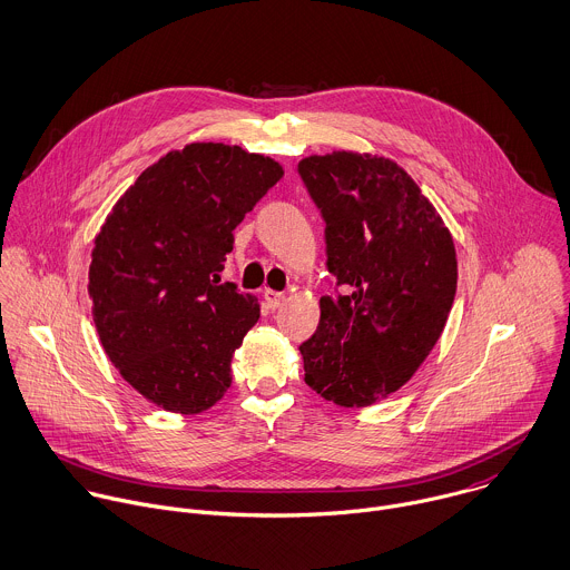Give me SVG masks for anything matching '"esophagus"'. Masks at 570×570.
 I'll list each match as a JSON object with an SVG mask.
<instances>
[{
  "label": "esophagus",
  "mask_w": 570,
  "mask_h": 570,
  "mask_svg": "<svg viewBox=\"0 0 570 570\" xmlns=\"http://www.w3.org/2000/svg\"><path fill=\"white\" fill-rule=\"evenodd\" d=\"M263 296H265V303H267L269 309H276V307H281L285 303V294L274 292V289H265Z\"/></svg>",
  "instance_id": "obj_1"
}]
</instances>
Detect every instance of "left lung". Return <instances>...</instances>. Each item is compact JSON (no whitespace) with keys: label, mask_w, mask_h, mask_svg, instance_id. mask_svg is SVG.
<instances>
[{"label":"left lung","mask_w":570,"mask_h":570,"mask_svg":"<svg viewBox=\"0 0 570 570\" xmlns=\"http://www.w3.org/2000/svg\"><path fill=\"white\" fill-rule=\"evenodd\" d=\"M298 176L336 276L316 332L298 345L305 383L336 405H372L410 381L441 336L456 292L454 243L392 160L312 156Z\"/></svg>","instance_id":"left-lung-1"}]
</instances>
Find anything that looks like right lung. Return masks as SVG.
Wrapping results in <instances>:
<instances>
[{"label": "right lung", "instance_id": "1", "mask_svg": "<svg viewBox=\"0 0 570 570\" xmlns=\"http://www.w3.org/2000/svg\"><path fill=\"white\" fill-rule=\"evenodd\" d=\"M272 158L187 145L142 171L105 220L89 269L100 341L142 396L171 412L212 407L258 298L220 283L234 229L281 180Z\"/></svg>", "mask_w": 570, "mask_h": 570}]
</instances>
